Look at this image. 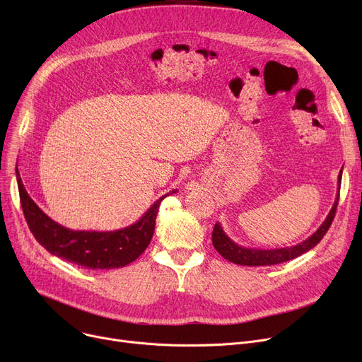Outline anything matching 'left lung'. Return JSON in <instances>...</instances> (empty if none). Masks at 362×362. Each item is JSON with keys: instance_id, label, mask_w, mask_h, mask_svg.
Masks as SVG:
<instances>
[{"instance_id": "8db88e82", "label": "left lung", "mask_w": 362, "mask_h": 362, "mask_svg": "<svg viewBox=\"0 0 362 362\" xmlns=\"http://www.w3.org/2000/svg\"><path fill=\"white\" fill-rule=\"evenodd\" d=\"M340 182H341V170L339 173V185H337V197L336 201L332 206L330 213L327 214L326 220L322 221V224L318 227L317 232L313 233L308 239H305L303 242L293 245V246H288V248H279V250H257V248H245V246H240L238 243H235L229 236L224 233V230L221 229L220 223H216L214 230H213V245L214 248L217 250V252L226 258L229 259L233 264H239V265H251V267H258V265H274V264H280V262H286L289 259H293L299 255H302L303 252H307L310 250H313L314 246L322 239V236L326 235V232L329 230V227L334 218L336 214V208H337V202H339V192H340Z\"/></svg>"}]
</instances>
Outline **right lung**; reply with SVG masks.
<instances>
[{
    "mask_svg": "<svg viewBox=\"0 0 362 362\" xmlns=\"http://www.w3.org/2000/svg\"><path fill=\"white\" fill-rule=\"evenodd\" d=\"M18 194L23 214L35 239L52 255L69 262L78 264L90 270L120 269L135 261L149 245L156 229V218L161 201L170 194L163 195L151 205L149 210L132 226L112 232L70 230L67 227L51 220L23 186L22 177L16 168Z\"/></svg>",
    "mask_w": 362,
    "mask_h": 362,
    "instance_id": "add662e5",
    "label": "right lung"
}]
</instances>
